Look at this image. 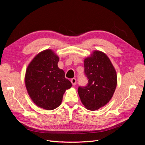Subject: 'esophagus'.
Returning a JSON list of instances; mask_svg holds the SVG:
<instances>
[{"label":"esophagus","mask_w":145,"mask_h":145,"mask_svg":"<svg viewBox=\"0 0 145 145\" xmlns=\"http://www.w3.org/2000/svg\"><path fill=\"white\" fill-rule=\"evenodd\" d=\"M71 83H72V85H76V82H77V80H76V79L75 78H71Z\"/></svg>","instance_id":"34e87169"}]
</instances>
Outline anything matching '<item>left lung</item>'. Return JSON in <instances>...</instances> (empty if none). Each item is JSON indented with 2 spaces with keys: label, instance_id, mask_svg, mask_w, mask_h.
I'll list each match as a JSON object with an SVG mask.
<instances>
[{
  "label": "left lung",
  "instance_id": "left-lung-1",
  "mask_svg": "<svg viewBox=\"0 0 145 145\" xmlns=\"http://www.w3.org/2000/svg\"><path fill=\"white\" fill-rule=\"evenodd\" d=\"M84 68L88 83L78 87V94L86 109L97 110L112 97L117 83L116 71L106 54L100 51H94L85 59Z\"/></svg>",
  "mask_w": 145,
  "mask_h": 145
}]
</instances>
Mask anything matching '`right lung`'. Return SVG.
Listing matches in <instances>:
<instances>
[{
    "label": "right lung",
    "mask_w": 145,
    "mask_h": 145,
    "mask_svg": "<svg viewBox=\"0 0 145 145\" xmlns=\"http://www.w3.org/2000/svg\"><path fill=\"white\" fill-rule=\"evenodd\" d=\"M59 56L48 49L39 52L26 70L25 83L28 93L37 106L52 110L62 103L66 90L72 86L58 67Z\"/></svg>",
    "instance_id": "1"
}]
</instances>
